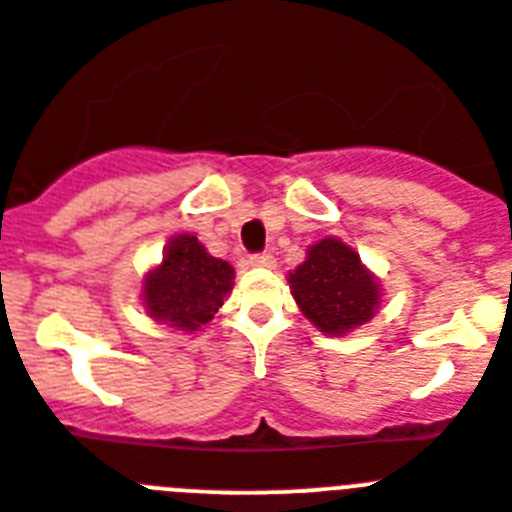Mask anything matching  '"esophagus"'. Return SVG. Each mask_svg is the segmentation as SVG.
<instances>
[{
  "label": "esophagus",
  "mask_w": 512,
  "mask_h": 512,
  "mask_svg": "<svg viewBox=\"0 0 512 512\" xmlns=\"http://www.w3.org/2000/svg\"><path fill=\"white\" fill-rule=\"evenodd\" d=\"M252 267H275V257L270 252H260V255L250 257Z\"/></svg>",
  "instance_id": "34e87169"
}]
</instances>
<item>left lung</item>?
Listing matches in <instances>:
<instances>
[{
  "instance_id": "left-lung-1",
  "label": "left lung",
  "mask_w": 512,
  "mask_h": 512,
  "mask_svg": "<svg viewBox=\"0 0 512 512\" xmlns=\"http://www.w3.org/2000/svg\"><path fill=\"white\" fill-rule=\"evenodd\" d=\"M290 296L321 334L344 336L380 308V278L359 252L339 237H324L306 250V260L288 273Z\"/></svg>"
}]
</instances>
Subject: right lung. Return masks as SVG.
I'll return each mask as SVG.
<instances>
[{
    "label": "right lung",
    "mask_w": 512,
    "mask_h": 512,
    "mask_svg": "<svg viewBox=\"0 0 512 512\" xmlns=\"http://www.w3.org/2000/svg\"><path fill=\"white\" fill-rule=\"evenodd\" d=\"M234 288V267L211 257L193 234H176L163 260L142 278L140 298L155 324L196 334L214 319Z\"/></svg>",
    "instance_id": "right-lung-1"
}]
</instances>
